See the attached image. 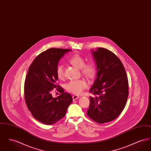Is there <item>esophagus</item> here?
I'll return each instance as SVG.
<instances>
[{
	"instance_id": "obj_1",
	"label": "esophagus",
	"mask_w": 151,
	"mask_h": 151,
	"mask_svg": "<svg viewBox=\"0 0 151 151\" xmlns=\"http://www.w3.org/2000/svg\"><path fill=\"white\" fill-rule=\"evenodd\" d=\"M79 98V96H77V95H73V96H72V99H73V101L76 100L78 99Z\"/></svg>"
}]
</instances>
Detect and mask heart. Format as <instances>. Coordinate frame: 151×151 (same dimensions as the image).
Wrapping results in <instances>:
<instances>
[{
	"instance_id": "1",
	"label": "heart",
	"mask_w": 151,
	"mask_h": 151,
	"mask_svg": "<svg viewBox=\"0 0 151 151\" xmlns=\"http://www.w3.org/2000/svg\"><path fill=\"white\" fill-rule=\"evenodd\" d=\"M69 62L75 67L80 69L82 74L88 78H92L96 74V66L93 62L86 63L84 58L79 54H75L69 59ZM56 75L59 80L65 78L64 67L62 64H59L56 67ZM87 87V83L83 80H72L69 81L65 86V89L69 92L75 94L81 93Z\"/></svg>"
}]
</instances>
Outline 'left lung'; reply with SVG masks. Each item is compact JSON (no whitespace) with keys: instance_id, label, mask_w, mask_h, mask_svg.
<instances>
[{"instance_id":"1","label":"left lung","mask_w":151,"mask_h":151,"mask_svg":"<svg viewBox=\"0 0 151 151\" xmlns=\"http://www.w3.org/2000/svg\"><path fill=\"white\" fill-rule=\"evenodd\" d=\"M97 65V77L90 89L87 115L94 121L104 123L116 118L126 106L129 96L128 79L121 60L106 49L92 50Z\"/></svg>"}]
</instances>
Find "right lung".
<instances>
[{
    "label": "right lung",
    "mask_w": 151,
    "mask_h": 151,
    "mask_svg": "<svg viewBox=\"0 0 151 151\" xmlns=\"http://www.w3.org/2000/svg\"><path fill=\"white\" fill-rule=\"evenodd\" d=\"M71 49L51 48L39 54L29 66L24 84L27 106L37 121L54 124L63 118L72 102L71 95L57 84L56 67L60 59ZM54 88L61 94L52 97Z\"/></svg>",
    "instance_id": "1"
}]
</instances>
